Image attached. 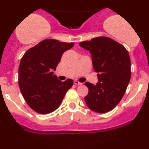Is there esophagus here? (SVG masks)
<instances>
[{
	"label": "esophagus",
	"instance_id": "34e87169",
	"mask_svg": "<svg viewBox=\"0 0 149 149\" xmlns=\"http://www.w3.org/2000/svg\"><path fill=\"white\" fill-rule=\"evenodd\" d=\"M73 83H74L75 85H81L82 84H83V83H80V82L78 81V80H74V82H73Z\"/></svg>",
	"mask_w": 149,
	"mask_h": 149
}]
</instances>
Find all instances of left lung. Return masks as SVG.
Segmentation results:
<instances>
[{
  "mask_svg": "<svg viewBox=\"0 0 149 149\" xmlns=\"http://www.w3.org/2000/svg\"><path fill=\"white\" fill-rule=\"evenodd\" d=\"M90 51L97 73L96 85L86 82L89 92L85 103L93 111H111L123 97L131 77V61L124 46L108 37H97L79 43Z\"/></svg>",
  "mask_w": 149,
  "mask_h": 149,
  "instance_id": "8db88e82",
  "label": "left lung"
}]
</instances>
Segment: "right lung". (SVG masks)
<instances>
[{
    "label": "right lung",
    "instance_id": "obj_1",
    "mask_svg": "<svg viewBox=\"0 0 149 149\" xmlns=\"http://www.w3.org/2000/svg\"><path fill=\"white\" fill-rule=\"evenodd\" d=\"M73 45V42L46 39L29 49L22 57L19 86L26 102L36 112L47 114L55 111L72 87V79L61 82L53 71L63 53Z\"/></svg>",
    "mask_w": 149,
    "mask_h": 149
}]
</instances>
